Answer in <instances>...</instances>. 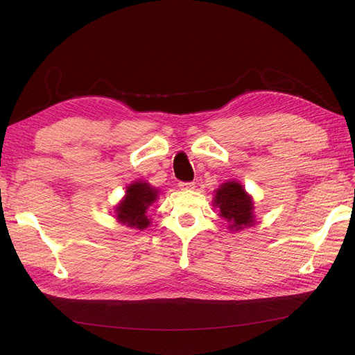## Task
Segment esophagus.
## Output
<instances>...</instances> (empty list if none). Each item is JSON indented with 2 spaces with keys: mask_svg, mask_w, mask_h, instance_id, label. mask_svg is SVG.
<instances>
[{
  "mask_svg": "<svg viewBox=\"0 0 355 355\" xmlns=\"http://www.w3.org/2000/svg\"><path fill=\"white\" fill-rule=\"evenodd\" d=\"M182 191H188V189H194L196 188V184L194 182H179L178 185Z\"/></svg>",
  "mask_w": 355,
  "mask_h": 355,
  "instance_id": "esophagus-1",
  "label": "esophagus"
}]
</instances>
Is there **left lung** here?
Masks as SVG:
<instances>
[{
	"mask_svg": "<svg viewBox=\"0 0 355 355\" xmlns=\"http://www.w3.org/2000/svg\"><path fill=\"white\" fill-rule=\"evenodd\" d=\"M213 206L219 207L220 218L230 222V230L240 231L252 227L254 222L252 197L244 191L243 185L235 180L222 184L216 189Z\"/></svg>",
	"mask_w": 355,
	"mask_h": 355,
	"instance_id": "left-lung-1",
	"label": "left lung"
}]
</instances>
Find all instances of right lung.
<instances>
[{
  "label": "right lung",
  "instance_id": "1",
  "mask_svg": "<svg viewBox=\"0 0 355 355\" xmlns=\"http://www.w3.org/2000/svg\"><path fill=\"white\" fill-rule=\"evenodd\" d=\"M157 196V188H153L146 182H133L127 187L125 197L115 207L118 222L132 228L145 230L151 223V219L146 216V210L155 202Z\"/></svg>",
  "mask_w": 355,
  "mask_h": 355
}]
</instances>
